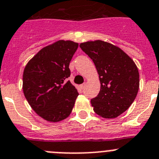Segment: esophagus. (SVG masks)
Listing matches in <instances>:
<instances>
[{"label":"esophagus","instance_id":"34e87169","mask_svg":"<svg viewBox=\"0 0 159 159\" xmlns=\"http://www.w3.org/2000/svg\"><path fill=\"white\" fill-rule=\"evenodd\" d=\"M85 84H85V83H83L82 84H81V85H80V87H81V89H84V87H85Z\"/></svg>","mask_w":159,"mask_h":159}]
</instances>
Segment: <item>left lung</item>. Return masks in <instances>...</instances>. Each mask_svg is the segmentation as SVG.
Segmentation results:
<instances>
[{
  "instance_id": "left-lung-1",
  "label": "left lung",
  "mask_w": 159,
  "mask_h": 159,
  "mask_svg": "<svg viewBox=\"0 0 159 159\" xmlns=\"http://www.w3.org/2000/svg\"><path fill=\"white\" fill-rule=\"evenodd\" d=\"M80 47L93 61L100 78V93L91 100L93 110L105 118L119 116L133 103L139 90L136 64L121 48L105 41H87Z\"/></svg>"
}]
</instances>
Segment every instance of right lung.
Segmentation results:
<instances>
[{
    "instance_id": "right-lung-1",
    "label": "right lung",
    "mask_w": 159,
    "mask_h": 159,
    "mask_svg": "<svg viewBox=\"0 0 159 159\" xmlns=\"http://www.w3.org/2000/svg\"><path fill=\"white\" fill-rule=\"evenodd\" d=\"M78 44L58 41L40 50L23 71V89L33 110L44 120L62 121L70 115L78 90L67 81L70 62Z\"/></svg>"
}]
</instances>
